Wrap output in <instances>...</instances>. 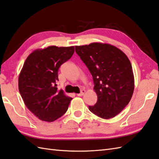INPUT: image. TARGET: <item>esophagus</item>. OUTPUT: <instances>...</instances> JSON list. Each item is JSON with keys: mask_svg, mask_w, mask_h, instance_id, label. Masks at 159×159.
Wrapping results in <instances>:
<instances>
[{"mask_svg": "<svg viewBox=\"0 0 159 159\" xmlns=\"http://www.w3.org/2000/svg\"><path fill=\"white\" fill-rule=\"evenodd\" d=\"M85 92L86 91L84 90H81V93H79V94H77V95L78 97H82V96H83V95L84 94V93H85Z\"/></svg>", "mask_w": 159, "mask_h": 159, "instance_id": "esophagus-1", "label": "esophagus"}]
</instances>
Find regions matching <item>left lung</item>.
Returning a JSON list of instances; mask_svg holds the SVG:
<instances>
[{"mask_svg":"<svg viewBox=\"0 0 159 159\" xmlns=\"http://www.w3.org/2000/svg\"><path fill=\"white\" fill-rule=\"evenodd\" d=\"M93 76L97 102L91 112L103 119L115 117L129 104L135 82L132 66L122 50L108 43L75 46Z\"/></svg>","mask_w":159,"mask_h":159,"instance_id":"left-lung-1","label":"left lung"}]
</instances>
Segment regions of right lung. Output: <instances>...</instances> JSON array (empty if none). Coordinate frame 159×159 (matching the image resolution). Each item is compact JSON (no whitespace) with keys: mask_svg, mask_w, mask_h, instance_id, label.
<instances>
[{"mask_svg":"<svg viewBox=\"0 0 159 159\" xmlns=\"http://www.w3.org/2000/svg\"><path fill=\"white\" fill-rule=\"evenodd\" d=\"M74 46L51 45L28 56L18 77L20 93L27 108L41 120L53 122L65 114L72 98L58 90V71L73 56Z\"/></svg>","mask_w":159,"mask_h":159,"instance_id":"right-lung-1","label":"right lung"}]
</instances>
